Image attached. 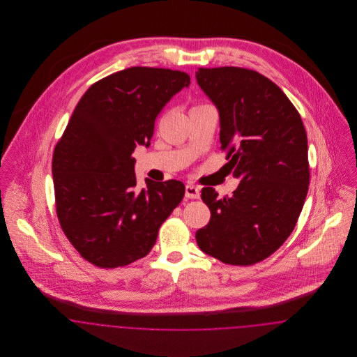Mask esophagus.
Masks as SVG:
<instances>
[{
	"instance_id": "esophagus-1",
	"label": "esophagus",
	"mask_w": 357,
	"mask_h": 357,
	"mask_svg": "<svg viewBox=\"0 0 357 357\" xmlns=\"http://www.w3.org/2000/svg\"><path fill=\"white\" fill-rule=\"evenodd\" d=\"M201 197L199 188L194 185H186V198L188 199H198Z\"/></svg>"
}]
</instances>
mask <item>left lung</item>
<instances>
[{"mask_svg": "<svg viewBox=\"0 0 357 357\" xmlns=\"http://www.w3.org/2000/svg\"><path fill=\"white\" fill-rule=\"evenodd\" d=\"M195 77L218 108L226 166L241 181L221 199L202 188L211 217L197 243L225 264L253 265L287 241L303 210L310 176L305 127L281 88L255 70L199 68Z\"/></svg>", "mask_w": 357, "mask_h": 357, "instance_id": "obj_1", "label": "left lung"}]
</instances>
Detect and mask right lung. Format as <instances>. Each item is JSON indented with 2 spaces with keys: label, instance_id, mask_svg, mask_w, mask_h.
Instances as JSON below:
<instances>
[{
  "label": "right lung",
  "instance_id": "1",
  "mask_svg": "<svg viewBox=\"0 0 357 357\" xmlns=\"http://www.w3.org/2000/svg\"><path fill=\"white\" fill-rule=\"evenodd\" d=\"M190 76L131 67L91 85L54 147L56 213L73 248L99 268L126 266L153 249L159 227L185 195L179 181L136 188L131 156L150 146L155 119Z\"/></svg>",
  "mask_w": 357,
  "mask_h": 357
}]
</instances>
